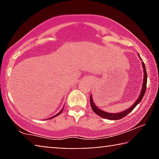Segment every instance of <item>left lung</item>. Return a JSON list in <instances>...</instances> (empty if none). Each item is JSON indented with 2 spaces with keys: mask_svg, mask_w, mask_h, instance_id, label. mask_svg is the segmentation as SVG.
Masks as SVG:
<instances>
[{
  "mask_svg": "<svg viewBox=\"0 0 159 159\" xmlns=\"http://www.w3.org/2000/svg\"><path fill=\"white\" fill-rule=\"evenodd\" d=\"M139 55V54H138ZM139 57L140 58V55H139ZM140 60L142 61V58H140ZM142 66L143 69V85H142V89H141V92L140 94L139 95V97L137 99V101L134 102V103L132 104V106H130L129 108H127V110L123 111L121 112H119V113H108V112H106L100 109L99 108L97 107V106H95V104L94 103L93 100V97L92 95H90V105L91 107H92V109L93 111H94L95 114L97 115H98L101 117H103V118L105 119H111V120H118V119H122L123 117H125V116L132 111V110L134 109V108L136 107V106L138 105L139 103H140V101H142L143 95H145V90H146V84H147V72H146V69H145V64L142 62Z\"/></svg>",
  "mask_w": 159,
  "mask_h": 159,
  "instance_id": "obj_1",
  "label": "left lung"
}]
</instances>
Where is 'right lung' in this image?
<instances>
[{
  "mask_svg": "<svg viewBox=\"0 0 159 159\" xmlns=\"http://www.w3.org/2000/svg\"><path fill=\"white\" fill-rule=\"evenodd\" d=\"M63 109H64V108H62V109H61V111H59V112H58V114H56V115H54V116H52V117H51V118H49V119H51V118H53V117H55V116H58V115H59V114H61V112H62V111H63Z\"/></svg>",
  "mask_w": 159,
  "mask_h": 159,
  "instance_id": "obj_1",
  "label": "right lung"
}]
</instances>
